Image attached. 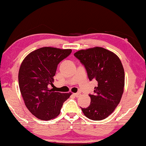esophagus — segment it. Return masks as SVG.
I'll return each mask as SVG.
<instances>
[{
    "label": "esophagus",
    "instance_id": "1",
    "mask_svg": "<svg viewBox=\"0 0 146 146\" xmlns=\"http://www.w3.org/2000/svg\"><path fill=\"white\" fill-rule=\"evenodd\" d=\"M74 96L75 97L78 98V97H79L80 96V93H74Z\"/></svg>",
    "mask_w": 146,
    "mask_h": 146
}]
</instances>
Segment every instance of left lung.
<instances>
[{"instance_id": "1", "label": "left lung", "mask_w": 146, "mask_h": 146, "mask_svg": "<svg viewBox=\"0 0 146 146\" xmlns=\"http://www.w3.org/2000/svg\"><path fill=\"white\" fill-rule=\"evenodd\" d=\"M84 66L90 80L98 83L94 95L90 94V105L82 108L85 116L102 120L114 111L121 100L125 84V74L119 57L102 47L80 50L74 53Z\"/></svg>"}]
</instances>
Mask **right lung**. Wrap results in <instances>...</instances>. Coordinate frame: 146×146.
Listing matches in <instances>:
<instances>
[{"instance_id":"obj_1","label":"right lung","mask_w":146,"mask_h":146,"mask_svg":"<svg viewBox=\"0 0 146 146\" xmlns=\"http://www.w3.org/2000/svg\"><path fill=\"white\" fill-rule=\"evenodd\" d=\"M71 52V49L42 47L23 60L19 72L20 90L25 106L37 118H55L60 113L63 103L72 94L51 88L58 64Z\"/></svg>"}]
</instances>
